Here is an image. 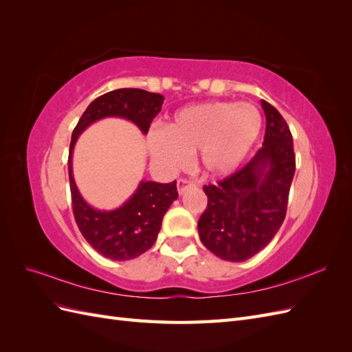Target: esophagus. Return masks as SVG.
Listing matches in <instances>:
<instances>
[{
    "label": "esophagus",
    "mask_w": 352,
    "mask_h": 352,
    "mask_svg": "<svg viewBox=\"0 0 352 352\" xmlns=\"http://www.w3.org/2000/svg\"><path fill=\"white\" fill-rule=\"evenodd\" d=\"M190 186H194V182H190V180H188V179H179L177 180V192H179V195H184L185 190Z\"/></svg>",
    "instance_id": "1"
}]
</instances>
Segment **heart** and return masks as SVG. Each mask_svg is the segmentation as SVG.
<instances>
[{
	"instance_id": "heart-1",
	"label": "heart",
	"mask_w": 352,
	"mask_h": 352,
	"mask_svg": "<svg viewBox=\"0 0 352 352\" xmlns=\"http://www.w3.org/2000/svg\"><path fill=\"white\" fill-rule=\"evenodd\" d=\"M261 129L263 116L250 102H202L177 110L164 131H150L146 145L157 164L170 172L198 153L204 173L221 177L242 164Z\"/></svg>"
}]
</instances>
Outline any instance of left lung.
<instances>
[{"label":"left lung","mask_w":352,"mask_h":352,"mask_svg":"<svg viewBox=\"0 0 352 352\" xmlns=\"http://www.w3.org/2000/svg\"><path fill=\"white\" fill-rule=\"evenodd\" d=\"M265 114L263 148L236 173L204 186L208 198L198 220L204 247L226 261H245L260 252L286 216L295 175L289 127L272 104L261 100Z\"/></svg>","instance_id":"left-lung-1"}]
</instances>
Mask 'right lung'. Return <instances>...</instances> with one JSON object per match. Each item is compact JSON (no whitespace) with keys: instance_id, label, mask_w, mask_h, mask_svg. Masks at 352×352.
Here are the masks:
<instances>
[{"instance_id":"add662e5","label":"right lung","mask_w":352,"mask_h":352,"mask_svg":"<svg viewBox=\"0 0 352 352\" xmlns=\"http://www.w3.org/2000/svg\"><path fill=\"white\" fill-rule=\"evenodd\" d=\"M163 101V95L144 89L123 88L107 92L88 105L72 133L69 180L74 220L83 238L105 258L132 260L153 247L166 211L177 199L176 180L170 184L141 180L135 192L120 207L94 208L83 199L74 182L72 163L74 145L87 127L107 117L129 120L146 135L153 119L162 110Z\"/></svg>"}]
</instances>
